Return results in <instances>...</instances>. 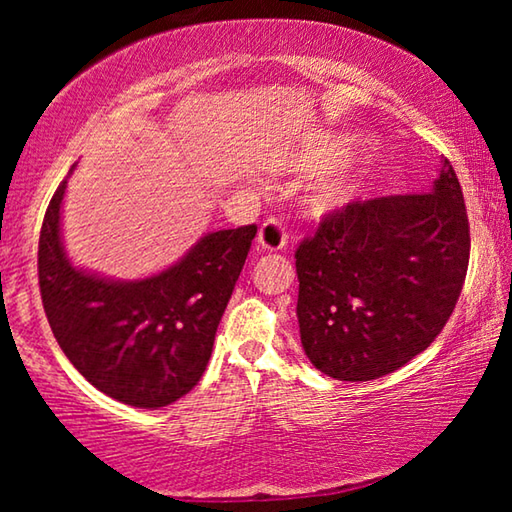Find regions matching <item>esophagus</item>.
<instances>
[{
	"label": "esophagus",
	"instance_id": "esophagus-1",
	"mask_svg": "<svg viewBox=\"0 0 512 512\" xmlns=\"http://www.w3.org/2000/svg\"><path fill=\"white\" fill-rule=\"evenodd\" d=\"M287 237H289V232H287V228H284L282 219L271 216V219H266L262 228H259L257 248L264 250V253H277V250H282L284 246H287Z\"/></svg>",
	"mask_w": 512,
	"mask_h": 512
}]
</instances>
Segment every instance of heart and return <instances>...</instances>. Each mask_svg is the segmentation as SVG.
<instances>
[{"label": "heart", "instance_id": "obj_1", "mask_svg": "<svg viewBox=\"0 0 512 512\" xmlns=\"http://www.w3.org/2000/svg\"><path fill=\"white\" fill-rule=\"evenodd\" d=\"M341 155V144L334 142L332 137L320 135L316 140H311L305 149L296 153L291 158V169L296 171H320L334 164L336 158ZM359 176L357 171L341 169L332 173V176L325 178L323 183L316 187L314 196L309 198V207L316 214H332L343 210L354 196L359 194Z\"/></svg>", "mask_w": 512, "mask_h": 512}]
</instances>
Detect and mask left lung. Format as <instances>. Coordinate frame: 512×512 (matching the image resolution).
I'll list each match as a JSON object with an SVG mask.
<instances>
[{"label": "left lung", "mask_w": 512, "mask_h": 512, "mask_svg": "<svg viewBox=\"0 0 512 512\" xmlns=\"http://www.w3.org/2000/svg\"><path fill=\"white\" fill-rule=\"evenodd\" d=\"M470 262V221L449 160L431 192L352 201L296 250L300 341L339 381L402 368L443 332Z\"/></svg>", "instance_id": "obj_1"}]
</instances>
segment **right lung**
Instances as JSON below:
<instances>
[{
    "mask_svg": "<svg viewBox=\"0 0 512 512\" xmlns=\"http://www.w3.org/2000/svg\"><path fill=\"white\" fill-rule=\"evenodd\" d=\"M65 187L51 198L38 244L40 296L60 350L112 400L137 409L180 400L212 357L257 225L210 232L167 271L115 282L69 264L60 239Z\"/></svg>",
    "mask_w": 512,
    "mask_h": 512,
    "instance_id": "obj_1",
    "label": "right lung"
}]
</instances>
